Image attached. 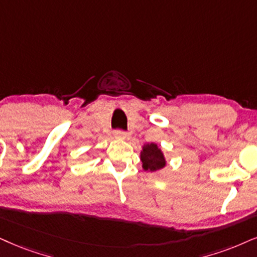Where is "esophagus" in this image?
Returning <instances> with one entry per match:
<instances>
[{"mask_svg": "<svg viewBox=\"0 0 257 257\" xmlns=\"http://www.w3.org/2000/svg\"><path fill=\"white\" fill-rule=\"evenodd\" d=\"M114 137L118 139H125L126 132L122 131V130H115V131H114Z\"/></svg>", "mask_w": 257, "mask_h": 257, "instance_id": "34e87169", "label": "esophagus"}]
</instances>
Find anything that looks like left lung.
Instances as JSON below:
<instances>
[{
	"instance_id": "left-lung-1",
	"label": "left lung",
	"mask_w": 257,
	"mask_h": 257,
	"mask_svg": "<svg viewBox=\"0 0 257 257\" xmlns=\"http://www.w3.org/2000/svg\"><path fill=\"white\" fill-rule=\"evenodd\" d=\"M141 160L143 162L144 169L150 170V172H156V170L162 169L166 166V160H164L163 154L161 153L160 148L154 143L144 145Z\"/></svg>"
}]
</instances>
